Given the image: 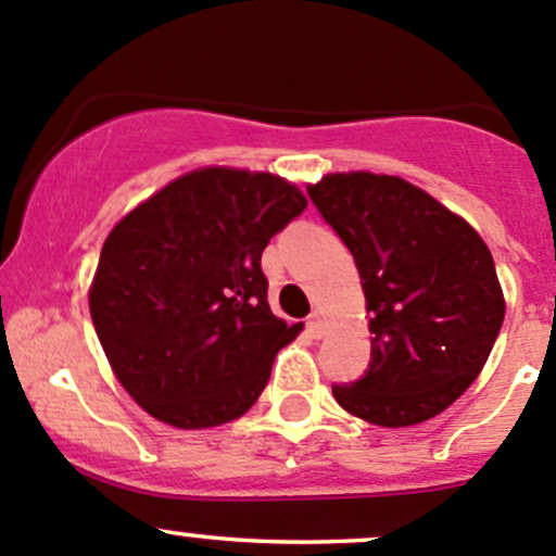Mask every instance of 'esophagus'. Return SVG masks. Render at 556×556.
<instances>
[{"mask_svg":"<svg viewBox=\"0 0 556 556\" xmlns=\"http://www.w3.org/2000/svg\"><path fill=\"white\" fill-rule=\"evenodd\" d=\"M306 330H309L312 339H323L325 336V319L319 314H312V319L306 323Z\"/></svg>","mask_w":556,"mask_h":556,"instance_id":"obj_1","label":"esophagus"}]
</instances>
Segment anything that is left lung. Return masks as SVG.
<instances>
[{"label":"left lung","instance_id":"obj_1","mask_svg":"<svg viewBox=\"0 0 556 556\" xmlns=\"http://www.w3.org/2000/svg\"><path fill=\"white\" fill-rule=\"evenodd\" d=\"M306 190L355 257L371 330L366 377L336 384L333 397L382 428L428 422L476 382L501 333L490 247L395 174L333 172Z\"/></svg>","mask_w":556,"mask_h":556}]
</instances>
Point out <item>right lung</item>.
I'll return each instance as SVG.
<instances>
[{"instance_id": "1", "label": "right lung", "mask_w": 556, "mask_h": 556, "mask_svg": "<svg viewBox=\"0 0 556 556\" xmlns=\"http://www.w3.org/2000/svg\"><path fill=\"white\" fill-rule=\"evenodd\" d=\"M306 204L279 174L204 166L115 223L88 306L112 374L150 417L204 430L257 401L304 328L268 306L261 255Z\"/></svg>"}]
</instances>
